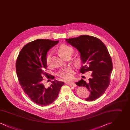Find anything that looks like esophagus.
Wrapping results in <instances>:
<instances>
[{"label":"esophagus","mask_w":130,"mask_h":130,"mask_svg":"<svg viewBox=\"0 0 130 130\" xmlns=\"http://www.w3.org/2000/svg\"><path fill=\"white\" fill-rule=\"evenodd\" d=\"M66 84H68L69 85H70V86H73V87H76V85L74 83H72V82H66Z\"/></svg>","instance_id":"1"}]
</instances>
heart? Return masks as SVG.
Segmentation results:
<instances>
[{
  "instance_id": "b5f03b06",
  "label": "heart",
  "mask_w": 130,
  "mask_h": 130,
  "mask_svg": "<svg viewBox=\"0 0 130 130\" xmlns=\"http://www.w3.org/2000/svg\"><path fill=\"white\" fill-rule=\"evenodd\" d=\"M58 52L60 55L65 58L68 56H72L74 52V49L67 45H61L58 48ZM51 54L48 55L46 58V62L48 66H50L51 63ZM74 62L76 65H79L81 62L80 57H76L74 59ZM74 72L73 68L68 67L60 71L58 75L59 77L66 81H70L74 79Z\"/></svg>"
}]
</instances>
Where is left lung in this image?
<instances>
[{
	"mask_svg": "<svg viewBox=\"0 0 130 130\" xmlns=\"http://www.w3.org/2000/svg\"><path fill=\"white\" fill-rule=\"evenodd\" d=\"M67 42L78 50L82 62L81 73L92 71L91 78L81 79L76 84L86 87L90 92L86 101L98 99L109 86L112 70L111 57L105 44L96 37L88 35L66 39Z\"/></svg>",
	"mask_w": 130,
	"mask_h": 130,
	"instance_id": "8db88e82",
	"label": "left lung"
}]
</instances>
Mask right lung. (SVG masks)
I'll return each mask as SVG.
<instances>
[{
    "label": "right lung",
    "mask_w": 130,
    "mask_h": 130,
    "mask_svg": "<svg viewBox=\"0 0 130 130\" xmlns=\"http://www.w3.org/2000/svg\"><path fill=\"white\" fill-rule=\"evenodd\" d=\"M59 41L38 39L29 42L22 48L16 61V72L19 83L25 93L37 104L47 106L53 103L58 95L63 82L55 80L48 88L43 84V76L48 79L55 77L46 72V55Z\"/></svg>",
    "instance_id": "right-lung-1"
}]
</instances>
